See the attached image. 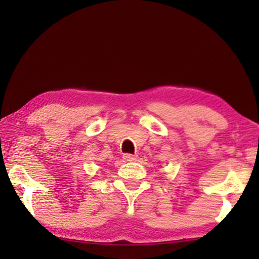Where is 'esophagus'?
<instances>
[{"instance_id": "obj_1", "label": "esophagus", "mask_w": 259, "mask_h": 259, "mask_svg": "<svg viewBox=\"0 0 259 259\" xmlns=\"http://www.w3.org/2000/svg\"><path fill=\"white\" fill-rule=\"evenodd\" d=\"M123 159H124L125 161L131 162V161H135L136 159H137V156L133 155V154H123Z\"/></svg>"}]
</instances>
